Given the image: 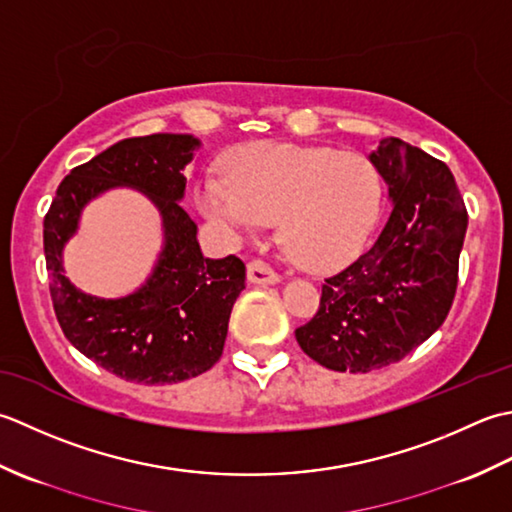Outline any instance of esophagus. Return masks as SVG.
Returning <instances> with one entry per match:
<instances>
[{
  "label": "esophagus",
  "mask_w": 512,
  "mask_h": 512,
  "mask_svg": "<svg viewBox=\"0 0 512 512\" xmlns=\"http://www.w3.org/2000/svg\"><path fill=\"white\" fill-rule=\"evenodd\" d=\"M247 280L254 285H278L280 276L269 265L254 260V263L247 265Z\"/></svg>",
  "instance_id": "1"
}]
</instances>
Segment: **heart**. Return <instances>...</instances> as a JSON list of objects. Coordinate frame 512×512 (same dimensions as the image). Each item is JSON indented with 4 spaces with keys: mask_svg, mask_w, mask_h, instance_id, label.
<instances>
[{
    "mask_svg": "<svg viewBox=\"0 0 512 512\" xmlns=\"http://www.w3.org/2000/svg\"><path fill=\"white\" fill-rule=\"evenodd\" d=\"M223 170L198 187L201 212L236 241L278 221L285 254L311 271L347 263L380 212V174L360 154L263 141L229 152Z\"/></svg>",
    "mask_w": 512,
    "mask_h": 512,
    "instance_id": "heart-1",
    "label": "heart"
}]
</instances>
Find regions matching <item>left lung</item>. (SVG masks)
<instances>
[{
	"label": "left lung",
	"mask_w": 512,
	"mask_h": 512,
	"mask_svg": "<svg viewBox=\"0 0 512 512\" xmlns=\"http://www.w3.org/2000/svg\"><path fill=\"white\" fill-rule=\"evenodd\" d=\"M369 161L391 214L356 263L322 285L318 314L296 329L300 349L331 371L389 367L442 327L457 289L468 214L446 163L402 139Z\"/></svg>",
	"instance_id": "left-lung-1"
}]
</instances>
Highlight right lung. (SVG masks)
<instances>
[{"mask_svg": "<svg viewBox=\"0 0 512 512\" xmlns=\"http://www.w3.org/2000/svg\"><path fill=\"white\" fill-rule=\"evenodd\" d=\"M201 141L192 134L123 139L72 170L44 218V254L52 307L75 349L99 367L137 384H176L212 369L227 322L245 289L236 256L205 258L198 227L181 201L183 176ZM141 191L162 216L164 245L144 285L128 297L99 299L69 283L63 249L82 210L110 189Z\"/></svg>", "mask_w": 512, "mask_h": 512, "instance_id": "add662e5", "label": "right lung"}]
</instances>
